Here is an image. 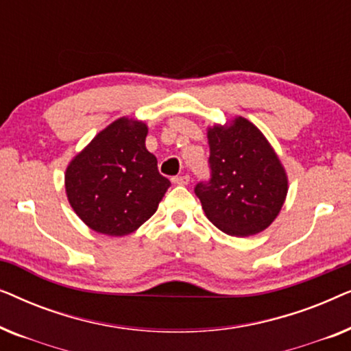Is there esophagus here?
Returning a JSON list of instances; mask_svg holds the SVG:
<instances>
[{"instance_id":"obj_1","label":"esophagus","mask_w":351,"mask_h":351,"mask_svg":"<svg viewBox=\"0 0 351 351\" xmlns=\"http://www.w3.org/2000/svg\"><path fill=\"white\" fill-rule=\"evenodd\" d=\"M172 184L189 185L190 184V177L189 176H176V177H172Z\"/></svg>"}]
</instances>
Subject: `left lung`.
<instances>
[{"mask_svg":"<svg viewBox=\"0 0 351 351\" xmlns=\"http://www.w3.org/2000/svg\"><path fill=\"white\" fill-rule=\"evenodd\" d=\"M210 180L195 193L210 222L232 237L263 232L287 195V174L261 129L243 117L208 128Z\"/></svg>","mask_w":351,"mask_h":351,"instance_id":"left-lung-1","label":"left lung"}]
</instances>
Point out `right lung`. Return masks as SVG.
Segmentation results:
<instances>
[{
    "instance_id": "add662e5",
    "label": "right lung",
    "mask_w": 351,
    "mask_h": 351,
    "mask_svg": "<svg viewBox=\"0 0 351 351\" xmlns=\"http://www.w3.org/2000/svg\"><path fill=\"white\" fill-rule=\"evenodd\" d=\"M148 126L118 118L102 129L65 171V193L76 215L94 232L124 237L147 222L171 182L147 150Z\"/></svg>"
}]
</instances>
